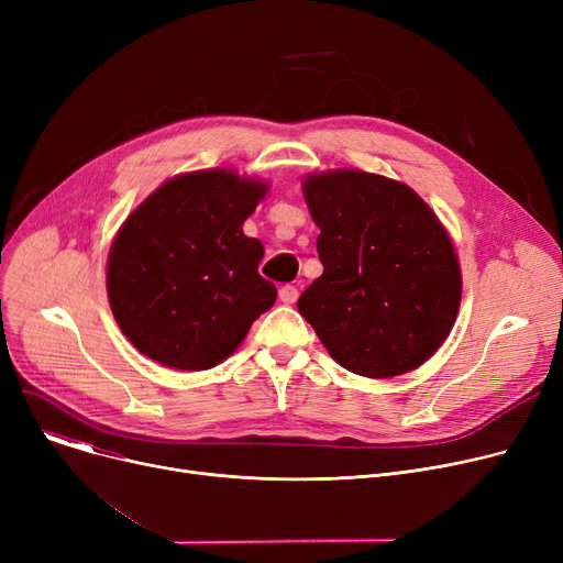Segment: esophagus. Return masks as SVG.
<instances>
[{
  "label": "esophagus",
  "instance_id": "1",
  "mask_svg": "<svg viewBox=\"0 0 563 563\" xmlns=\"http://www.w3.org/2000/svg\"><path fill=\"white\" fill-rule=\"evenodd\" d=\"M278 297H280V301H283L285 306H291V303H297V299H299V289L294 287V285H283V287L278 289Z\"/></svg>",
  "mask_w": 563,
  "mask_h": 563
}]
</instances>
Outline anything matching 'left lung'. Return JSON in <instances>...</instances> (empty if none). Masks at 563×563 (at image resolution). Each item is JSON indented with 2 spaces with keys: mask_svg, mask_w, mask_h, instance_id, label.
I'll use <instances>...</instances> for the list:
<instances>
[{
  "mask_svg": "<svg viewBox=\"0 0 563 563\" xmlns=\"http://www.w3.org/2000/svg\"><path fill=\"white\" fill-rule=\"evenodd\" d=\"M303 196L323 274L299 312L344 369L390 378L429 361L461 306V266L431 207L390 177L312 173Z\"/></svg>",
  "mask_w": 563,
  "mask_h": 563,
  "instance_id": "1",
  "label": "left lung"
}]
</instances>
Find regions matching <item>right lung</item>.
I'll return each instance as SVG.
<instances>
[{"label":"right lung","mask_w":563,"mask_h":563,"mask_svg":"<svg viewBox=\"0 0 563 563\" xmlns=\"http://www.w3.org/2000/svg\"><path fill=\"white\" fill-rule=\"evenodd\" d=\"M269 185L230 168L175 175L118 230L107 294L123 335L170 369H210L276 303L264 249L242 225Z\"/></svg>","instance_id":"obj_1"}]
</instances>
